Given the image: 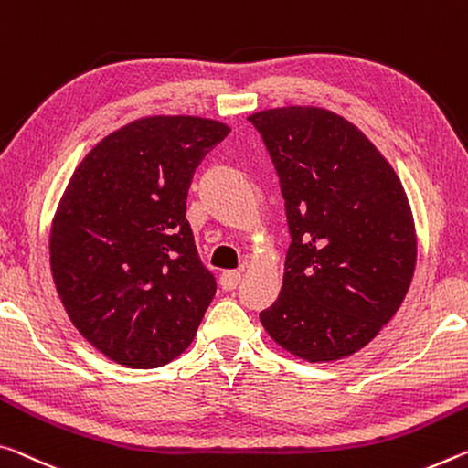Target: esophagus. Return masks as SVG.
<instances>
[{
	"mask_svg": "<svg viewBox=\"0 0 468 468\" xmlns=\"http://www.w3.org/2000/svg\"><path fill=\"white\" fill-rule=\"evenodd\" d=\"M239 281H241L239 271H225L220 274V287L225 289V292H233V289L239 285Z\"/></svg>",
	"mask_w": 468,
	"mask_h": 468,
	"instance_id": "1",
	"label": "esophagus"
}]
</instances>
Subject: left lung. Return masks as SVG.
<instances>
[{
    "instance_id": "1",
    "label": "left lung",
    "mask_w": 468,
    "mask_h": 468,
    "mask_svg": "<svg viewBox=\"0 0 468 468\" xmlns=\"http://www.w3.org/2000/svg\"><path fill=\"white\" fill-rule=\"evenodd\" d=\"M285 199L292 246L266 333L298 358L331 362L365 347L398 313L417 266L402 181L356 124L316 106L248 116Z\"/></svg>"
}]
</instances>
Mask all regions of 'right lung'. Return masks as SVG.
Returning <instances> with one entry per match:
<instances>
[{
	"label": "right lung",
	"mask_w": 468,
	"mask_h": 468,
	"mask_svg": "<svg viewBox=\"0 0 468 468\" xmlns=\"http://www.w3.org/2000/svg\"><path fill=\"white\" fill-rule=\"evenodd\" d=\"M229 133L199 116L139 118L95 144L66 185L51 274L74 327L118 365L158 368L181 356L217 293L185 199Z\"/></svg>",
	"instance_id": "obj_1"
}]
</instances>
